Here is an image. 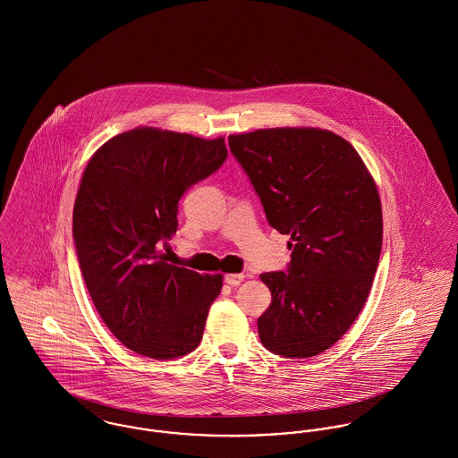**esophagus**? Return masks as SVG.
Masks as SVG:
<instances>
[{"label":"esophagus","instance_id":"34e87169","mask_svg":"<svg viewBox=\"0 0 458 458\" xmlns=\"http://www.w3.org/2000/svg\"><path fill=\"white\" fill-rule=\"evenodd\" d=\"M243 278H245V275H242V273H239V275H233V273H232V275H226V276H225V284L237 286V284L243 282Z\"/></svg>","mask_w":458,"mask_h":458}]
</instances>
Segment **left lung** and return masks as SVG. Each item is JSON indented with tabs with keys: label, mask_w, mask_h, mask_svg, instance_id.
Instances as JSON below:
<instances>
[{
	"label": "left lung",
	"mask_w": 458,
	"mask_h": 458,
	"mask_svg": "<svg viewBox=\"0 0 458 458\" xmlns=\"http://www.w3.org/2000/svg\"><path fill=\"white\" fill-rule=\"evenodd\" d=\"M267 223L290 235L286 273H264L271 304L258 319L262 345L305 359L336 344L368 301L383 243L377 187L344 137L280 127L228 137Z\"/></svg>",
	"instance_id": "left-lung-1"
}]
</instances>
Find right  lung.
Instances as JSON below:
<instances>
[{
    "label": "right lung",
    "instance_id": "obj_1",
    "mask_svg": "<svg viewBox=\"0 0 458 458\" xmlns=\"http://www.w3.org/2000/svg\"><path fill=\"white\" fill-rule=\"evenodd\" d=\"M225 139L137 127L105 142L82 174L73 240L90 299L109 331L131 352L182 357L202 340L223 275L170 264L183 192L215 174Z\"/></svg>",
    "mask_w": 458,
    "mask_h": 458
}]
</instances>
